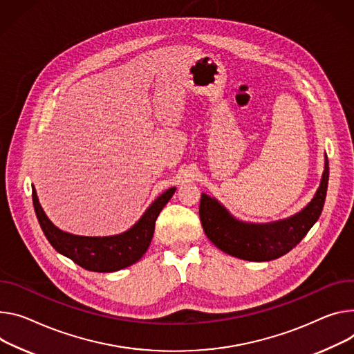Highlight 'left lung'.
Wrapping results in <instances>:
<instances>
[{
    "mask_svg": "<svg viewBox=\"0 0 354 354\" xmlns=\"http://www.w3.org/2000/svg\"><path fill=\"white\" fill-rule=\"evenodd\" d=\"M329 162L313 199L299 213L272 223H245L233 217L214 198L202 194L199 216L209 240L221 251L247 261H270L291 251L308 234L324 210Z\"/></svg>",
    "mask_w": 354,
    "mask_h": 354,
    "instance_id": "8db88e82",
    "label": "left lung"
}]
</instances>
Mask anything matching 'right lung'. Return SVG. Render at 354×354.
<instances>
[{
  "label": "right lung",
  "mask_w": 354,
  "mask_h": 354,
  "mask_svg": "<svg viewBox=\"0 0 354 354\" xmlns=\"http://www.w3.org/2000/svg\"><path fill=\"white\" fill-rule=\"evenodd\" d=\"M175 190L176 187L168 189L152 202L130 230L109 237H86L63 232L57 229L45 214L38 201L35 187H32V201H34L41 229L57 252L68 257L84 270L94 272H114L136 264L147 252L153 236L156 217L169 202Z\"/></svg>",
  "instance_id": "obj_1"
}]
</instances>
